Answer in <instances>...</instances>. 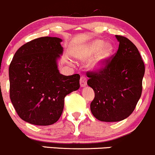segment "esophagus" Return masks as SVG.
<instances>
[{
  "label": "esophagus",
  "instance_id": "1",
  "mask_svg": "<svg viewBox=\"0 0 155 155\" xmlns=\"http://www.w3.org/2000/svg\"><path fill=\"white\" fill-rule=\"evenodd\" d=\"M80 84H81V87H85L87 84V78L85 76H82L80 80Z\"/></svg>",
  "mask_w": 155,
  "mask_h": 155
}]
</instances>
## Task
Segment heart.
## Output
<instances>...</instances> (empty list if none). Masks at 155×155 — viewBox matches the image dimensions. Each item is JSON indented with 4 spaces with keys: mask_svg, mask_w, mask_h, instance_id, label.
<instances>
[{
    "mask_svg": "<svg viewBox=\"0 0 155 155\" xmlns=\"http://www.w3.org/2000/svg\"><path fill=\"white\" fill-rule=\"evenodd\" d=\"M114 47L111 43H106L102 39H97L88 45L85 50V55L86 56L97 53L94 60L91 64V68L94 69H100L105 65L109 58L114 53Z\"/></svg>",
    "mask_w": 155,
    "mask_h": 155,
    "instance_id": "obj_1",
    "label": "heart"
}]
</instances>
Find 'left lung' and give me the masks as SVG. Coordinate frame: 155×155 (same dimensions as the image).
Wrapping results in <instances>:
<instances>
[{"mask_svg":"<svg viewBox=\"0 0 155 155\" xmlns=\"http://www.w3.org/2000/svg\"><path fill=\"white\" fill-rule=\"evenodd\" d=\"M117 52L103 67L87 72V83L94 91L91 111L96 119L106 122L126 119L135 110L142 93L145 66L135 45L122 36Z\"/></svg>","mask_w":155,"mask_h":155,"instance_id":"left-lung-1","label":"left lung"}]
</instances>
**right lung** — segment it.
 <instances>
[{
	"label": "right lung",
	"instance_id": "add662e5",
	"mask_svg": "<svg viewBox=\"0 0 155 155\" xmlns=\"http://www.w3.org/2000/svg\"><path fill=\"white\" fill-rule=\"evenodd\" d=\"M57 37H40L25 43L15 53L8 69L9 92L17 114L30 124L56 122L64 98L80 88V75L60 74L57 59L63 53Z\"/></svg>",
	"mask_w": 155,
	"mask_h": 155
}]
</instances>
